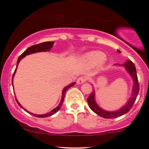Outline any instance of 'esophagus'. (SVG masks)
I'll list each match as a JSON object with an SVG mask.
<instances>
[{
    "instance_id": "1",
    "label": "esophagus",
    "mask_w": 149,
    "mask_h": 149,
    "mask_svg": "<svg viewBox=\"0 0 149 149\" xmlns=\"http://www.w3.org/2000/svg\"><path fill=\"white\" fill-rule=\"evenodd\" d=\"M85 80H86V78H85V77H80V78H78V80H77V84L78 85H80V84H83V83H85Z\"/></svg>"
}]
</instances>
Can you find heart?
<instances>
[{
	"instance_id": "1",
	"label": "heart",
	"mask_w": 149,
	"mask_h": 149,
	"mask_svg": "<svg viewBox=\"0 0 149 149\" xmlns=\"http://www.w3.org/2000/svg\"><path fill=\"white\" fill-rule=\"evenodd\" d=\"M81 61L83 64L89 66H95L100 64L103 65L106 62L105 55L100 51H91L86 53L81 57Z\"/></svg>"
}]
</instances>
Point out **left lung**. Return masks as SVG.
Masks as SVG:
<instances>
[{"label": "left lung", "instance_id": "obj_1", "mask_svg": "<svg viewBox=\"0 0 149 149\" xmlns=\"http://www.w3.org/2000/svg\"><path fill=\"white\" fill-rule=\"evenodd\" d=\"M118 52L120 53L121 52L118 49ZM116 66H123L125 69L127 73H129L130 76L133 80V87H132V96L130 100L127 101L125 105L118 110L115 111H108L104 110V109H102L100 106L96 103L95 101V90L93 92L90 94V95L88 98V102L89 104V107L92 111H94L97 115H99L101 117L104 118H116L120 117V116L124 115V114L127 113L130 110L132 107L133 104H134L135 100H136V97H137L138 94H139V83H138V78L137 75H136V68L134 63L130 60H127L124 64H115Z\"/></svg>", "mask_w": 149, "mask_h": 149}]
</instances>
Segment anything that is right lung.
I'll list each match as a JSON object with an SVG mask.
<instances>
[{
  "instance_id": "right-lung-1",
  "label": "right lung",
  "mask_w": 149,
  "mask_h": 149,
  "mask_svg": "<svg viewBox=\"0 0 149 149\" xmlns=\"http://www.w3.org/2000/svg\"><path fill=\"white\" fill-rule=\"evenodd\" d=\"M54 42V41L44 42H41V43L37 44V45H34L33 46H31L30 47L27 48L24 51V52L22 53L21 55H20L18 59H17V68L18 64H19V61H21L22 59H23V58L24 57H26V55H29V54H33V53H36V52H49V51L50 50V49L52 47ZM17 68L15 70V72H14V73H13V79H12V84H13V78H14L15 74V73H16V71H17ZM75 84H76V82H73V83H71V84H69V85H67V86H66L64 89H63V90H62V96H61L60 103H59V104L57 106V107L54 108V109H52V110L51 111H49V113H45V114H33V113H32L28 111H27L26 109H24V107H22L21 104H19V102L18 101H17V100L16 97H15V99H16V101H17V104H19V107H21V108H22V109H23L25 111H26L27 113H29L31 114V115H33V116H36V117H38V118L49 117V116H52L53 114L56 113H57L58 111H59V109H61V105H62L63 102H64L65 94H66V91H67V90H69L70 88H71V87L73 86V85H74ZM14 93H15V92H14Z\"/></svg>"
}]
</instances>
